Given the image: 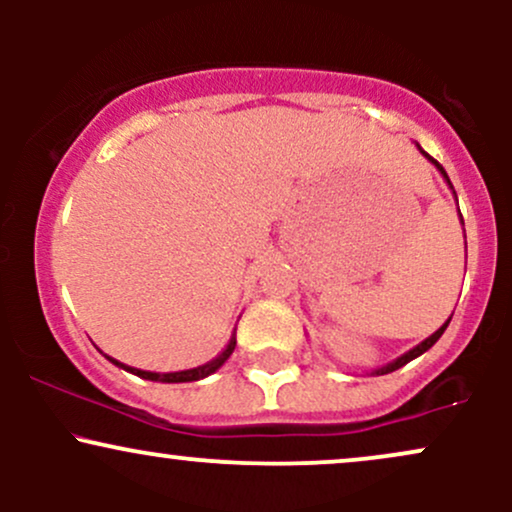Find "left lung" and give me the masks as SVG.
<instances>
[{
    "label": "left lung",
    "instance_id": "8db88e82",
    "mask_svg": "<svg viewBox=\"0 0 512 512\" xmlns=\"http://www.w3.org/2000/svg\"><path fill=\"white\" fill-rule=\"evenodd\" d=\"M416 146H419V144H416ZM419 151H421V154H424V156L428 158V161H431V163H433V166H436V168L440 170V173H443V178H445V180H448V185L452 187V182H450V178H448V173H445V168H443V166H440V163L436 161V158H431V156H428V154H426V151H424V149H421V146H419ZM450 320H452V315H450ZM450 320H448V322H445V325H443V327H440V330H436V332H433V334H431V337H428V339H424V342H421V344H416V346H414V349H411V351H407V354H404V356H399V358H395V361H392V363H387V366H383V368L373 370V375H385V373H392V370H397V368L407 366V363H409V361H414V358H416V356H421V354H424V351H428V349H431V346H433V344H436V342H438V339H440V334H443V332H445V327H448V325H450Z\"/></svg>",
    "mask_w": 512,
    "mask_h": 512
}]
</instances>
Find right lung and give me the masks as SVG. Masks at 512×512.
Here are the masks:
<instances>
[{"mask_svg": "<svg viewBox=\"0 0 512 512\" xmlns=\"http://www.w3.org/2000/svg\"><path fill=\"white\" fill-rule=\"evenodd\" d=\"M233 349H236V337H231V342H228L226 349H223L221 354L214 358V361L204 363V366L190 368V370H178V373H151V370L129 368V366H125V363L115 361V358H110V356L108 358L115 363V366L125 368V370H129V373L139 375V378H144V380H156V383H195V380H202V378H207V375L216 373V370H219L223 363L228 361V356L233 354Z\"/></svg>", "mask_w": 512, "mask_h": 512, "instance_id": "add662e5", "label": "right lung"}]
</instances>
